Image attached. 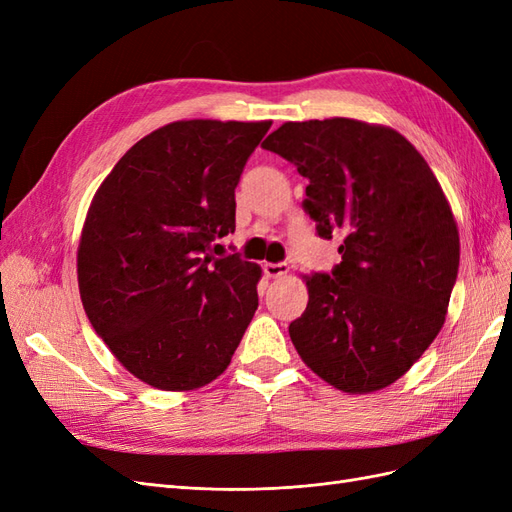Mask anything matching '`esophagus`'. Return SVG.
Segmentation results:
<instances>
[{
  "mask_svg": "<svg viewBox=\"0 0 512 512\" xmlns=\"http://www.w3.org/2000/svg\"><path fill=\"white\" fill-rule=\"evenodd\" d=\"M265 275L267 277H271V280H277V277H284L288 271H290V267L286 265V262H267L265 267Z\"/></svg>",
  "mask_w": 512,
  "mask_h": 512,
  "instance_id": "34e87169",
  "label": "esophagus"
}]
</instances>
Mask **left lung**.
<instances>
[{"mask_svg": "<svg viewBox=\"0 0 512 512\" xmlns=\"http://www.w3.org/2000/svg\"><path fill=\"white\" fill-rule=\"evenodd\" d=\"M309 179L303 209L342 262L305 275L288 333L303 363L344 393L393 384L440 333L459 269L451 205L425 158L386 126L288 121L262 143Z\"/></svg>", "mask_w": 512, "mask_h": 512, "instance_id": "8db88e82", "label": "left lung"}]
</instances>
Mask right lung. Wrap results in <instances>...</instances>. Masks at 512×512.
Returning a JSON list of instances; mask_svg holds the SVG:
<instances>
[{
    "instance_id": "obj_1",
    "label": "right lung",
    "mask_w": 512,
    "mask_h": 512,
    "mask_svg": "<svg viewBox=\"0 0 512 512\" xmlns=\"http://www.w3.org/2000/svg\"><path fill=\"white\" fill-rule=\"evenodd\" d=\"M269 128L168 123L130 147L91 200L76 256L85 314L115 359L160 391L224 374L254 318L260 267L209 252L235 232V188Z\"/></svg>"
}]
</instances>
